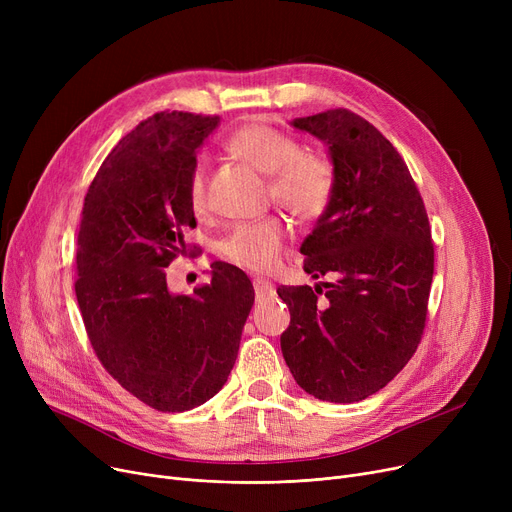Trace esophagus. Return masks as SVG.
Wrapping results in <instances>:
<instances>
[{"instance_id":"34e87169","label":"esophagus","mask_w":512,"mask_h":512,"mask_svg":"<svg viewBox=\"0 0 512 512\" xmlns=\"http://www.w3.org/2000/svg\"><path fill=\"white\" fill-rule=\"evenodd\" d=\"M253 288H255L257 299H270V297H274V292H276L274 284L263 280V278H255L253 280Z\"/></svg>"}]
</instances>
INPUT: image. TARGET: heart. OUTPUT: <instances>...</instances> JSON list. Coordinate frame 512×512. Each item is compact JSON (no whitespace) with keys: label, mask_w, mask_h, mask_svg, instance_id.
Segmentation results:
<instances>
[{"label":"heart","mask_w":512,"mask_h":512,"mask_svg":"<svg viewBox=\"0 0 512 512\" xmlns=\"http://www.w3.org/2000/svg\"><path fill=\"white\" fill-rule=\"evenodd\" d=\"M226 149L242 164L270 176L272 199L301 220H317L330 207L336 191L332 161L305 153L303 143L290 134L263 122H251L230 134ZM188 203L195 213H203L207 207V170L201 161L188 174ZM286 236V222L270 215L234 228L224 240L222 255L245 270L267 272L278 263Z\"/></svg>","instance_id":"obj_1"}]
</instances>
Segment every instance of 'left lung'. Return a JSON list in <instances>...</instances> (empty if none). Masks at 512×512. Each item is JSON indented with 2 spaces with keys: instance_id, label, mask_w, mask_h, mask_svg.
I'll use <instances>...</instances> for the list:
<instances>
[{
  "instance_id": "8db88e82",
  "label": "left lung",
  "mask_w": 512,
  "mask_h": 512,
  "mask_svg": "<svg viewBox=\"0 0 512 512\" xmlns=\"http://www.w3.org/2000/svg\"><path fill=\"white\" fill-rule=\"evenodd\" d=\"M292 126L330 147L336 191L301 253L307 274L334 282L278 288L290 309L282 355L305 392L359 402L394 380L421 342L432 228L405 159L371 122L338 107Z\"/></svg>"
}]
</instances>
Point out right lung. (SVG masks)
Returning <instances> with one entry per match:
<instances>
[{"instance_id": "add662e5", "label": "right lung", "mask_w": 512, "mask_h": 512, "mask_svg": "<svg viewBox=\"0 0 512 512\" xmlns=\"http://www.w3.org/2000/svg\"><path fill=\"white\" fill-rule=\"evenodd\" d=\"M218 116L157 112L105 157L80 213L76 301L89 342L112 378L161 413L218 394L234 367L255 301L249 276L211 263V282L174 294L166 267L199 247L188 174Z\"/></svg>"}]
</instances>
